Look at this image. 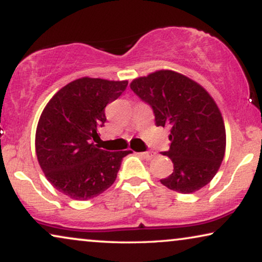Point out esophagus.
Listing matches in <instances>:
<instances>
[{
    "label": "esophagus",
    "instance_id": "obj_1",
    "mask_svg": "<svg viewBox=\"0 0 262 262\" xmlns=\"http://www.w3.org/2000/svg\"><path fill=\"white\" fill-rule=\"evenodd\" d=\"M139 155H141L143 159H145V160H151V159H154V157H155V152L143 151V152H139Z\"/></svg>",
    "mask_w": 262,
    "mask_h": 262
}]
</instances>
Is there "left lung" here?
<instances>
[{"mask_svg":"<svg viewBox=\"0 0 262 262\" xmlns=\"http://www.w3.org/2000/svg\"><path fill=\"white\" fill-rule=\"evenodd\" d=\"M132 92L151 107L157 126L170 128L169 157L174 170L161 184L193 193L212 180L225 152V127L216 102L202 85L171 70L131 82Z\"/></svg>","mask_w":262,"mask_h":262,"instance_id":"left-lung-1","label":"left lung"}]
</instances>
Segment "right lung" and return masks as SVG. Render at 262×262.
Instances as JSON below:
<instances>
[{"instance_id": "add662e5", "label": "right lung", "mask_w": 262, "mask_h": 262, "mask_svg": "<svg viewBox=\"0 0 262 262\" xmlns=\"http://www.w3.org/2000/svg\"><path fill=\"white\" fill-rule=\"evenodd\" d=\"M126 87L127 81L78 78L57 92L42 111L35 152L46 179L63 194L88 200L116 181L123 157L131 151H107L94 142L106 123L105 107Z\"/></svg>"}]
</instances>
